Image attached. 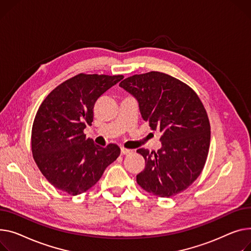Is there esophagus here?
Listing matches in <instances>:
<instances>
[{"instance_id":"obj_1","label":"esophagus","mask_w":251,"mask_h":251,"mask_svg":"<svg viewBox=\"0 0 251 251\" xmlns=\"http://www.w3.org/2000/svg\"><path fill=\"white\" fill-rule=\"evenodd\" d=\"M131 152H132V150L124 148V147H121V154H129Z\"/></svg>"}]
</instances>
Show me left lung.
<instances>
[{"label": "left lung", "instance_id": "left-lung-1", "mask_svg": "<svg viewBox=\"0 0 251 251\" xmlns=\"http://www.w3.org/2000/svg\"><path fill=\"white\" fill-rule=\"evenodd\" d=\"M119 86L137 100L150 128L161 133L157 152L137 150L145 159L137 183L161 198L185 191L202 173L210 147V122L201 100L185 82L159 72L134 75Z\"/></svg>", "mask_w": 251, "mask_h": 251}]
</instances>
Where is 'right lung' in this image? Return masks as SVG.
I'll list each match as a JSON object with an SVG mask.
<instances>
[{
	"mask_svg": "<svg viewBox=\"0 0 251 251\" xmlns=\"http://www.w3.org/2000/svg\"><path fill=\"white\" fill-rule=\"evenodd\" d=\"M122 78L79 74L60 83L40 105L32 126V154L56 189L73 196L87 192L120 155L118 145L99 146L83 129L92 125L97 100Z\"/></svg>",
	"mask_w": 251,
	"mask_h": 251,
	"instance_id": "add662e5",
	"label": "right lung"
}]
</instances>
